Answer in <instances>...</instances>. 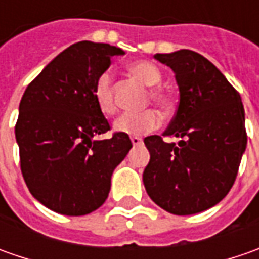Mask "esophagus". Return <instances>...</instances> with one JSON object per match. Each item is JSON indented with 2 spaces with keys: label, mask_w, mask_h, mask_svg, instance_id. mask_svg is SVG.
I'll return each mask as SVG.
<instances>
[{
  "label": "esophagus",
  "mask_w": 259,
  "mask_h": 259,
  "mask_svg": "<svg viewBox=\"0 0 259 259\" xmlns=\"http://www.w3.org/2000/svg\"><path fill=\"white\" fill-rule=\"evenodd\" d=\"M131 143H133V145H141L143 144V138H140V137H131Z\"/></svg>",
  "instance_id": "obj_1"
}]
</instances>
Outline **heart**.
<instances>
[{"instance_id": "1", "label": "heart", "mask_w": 259, "mask_h": 259, "mask_svg": "<svg viewBox=\"0 0 259 259\" xmlns=\"http://www.w3.org/2000/svg\"><path fill=\"white\" fill-rule=\"evenodd\" d=\"M128 72L137 79H140L147 86H155L161 82V72L151 62L138 60L126 66ZM95 104L98 109L105 115H112L116 111V104L114 99L112 88V73L105 70L95 79L92 86ZM150 96L161 106L170 105V96L160 88H153ZM161 124V116L154 109H145L140 112H124L119 115L114 122V130L116 133L126 135H141L157 130Z\"/></svg>"}]
</instances>
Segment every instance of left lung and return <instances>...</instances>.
<instances>
[{
  "label": "left lung",
  "instance_id": "8db88e82",
  "mask_svg": "<svg viewBox=\"0 0 259 259\" xmlns=\"http://www.w3.org/2000/svg\"><path fill=\"white\" fill-rule=\"evenodd\" d=\"M174 72L179 108L163 135L145 137L150 163L143 174L151 200L173 214H194L218 204L234 186L246 148L241 96L221 70L192 50L154 56Z\"/></svg>",
  "mask_w": 259,
  "mask_h": 259
}]
</instances>
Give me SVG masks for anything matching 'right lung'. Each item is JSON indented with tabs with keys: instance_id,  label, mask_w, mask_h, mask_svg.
<instances>
[{
	"instance_id": "add662e5",
	"label": "right lung",
	"mask_w": 259,
	"mask_h": 259,
	"mask_svg": "<svg viewBox=\"0 0 259 259\" xmlns=\"http://www.w3.org/2000/svg\"><path fill=\"white\" fill-rule=\"evenodd\" d=\"M122 55V49L105 43H75L21 98L15 124L21 173L30 193L53 212L82 216L101 207L115 167L133 147L121 133L94 140L111 126L95 104L92 86L111 59Z\"/></svg>"
}]
</instances>
